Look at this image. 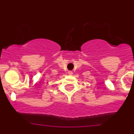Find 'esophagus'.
<instances>
[{
  "label": "esophagus",
  "mask_w": 134,
  "mask_h": 134,
  "mask_svg": "<svg viewBox=\"0 0 134 134\" xmlns=\"http://www.w3.org/2000/svg\"><path fill=\"white\" fill-rule=\"evenodd\" d=\"M68 74H69V75H72L73 72H72V71H69V72H68Z\"/></svg>",
  "instance_id": "esophagus-1"
}]
</instances>
